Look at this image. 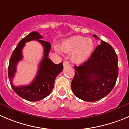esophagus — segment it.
I'll list each match as a JSON object with an SVG mask.
<instances>
[{"mask_svg": "<svg viewBox=\"0 0 129 129\" xmlns=\"http://www.w3.org/2000/svg\"><path fill=\"white\" fill-rule=\"evenodd\" d=\"M63 67H67V66H70V63H69L67 61H64L63 63Z\"/></svg>", "mask_w": 129, "mask_h": 129, "instance_id": "obj_1", "label": "esophagus"}]
</instances>
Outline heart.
<instances>
[{"label":"heart","mask_w":129,"mask_h":129,"mask_svg":"<svg viewBox=\"0 0 129 129\" xmlns=\"http://www.w3.org/2000/svg\"><path fill=\"white\" fill-rule=\"evenodd\" d=\"M60 48L63 52L71 53L73 61L81 63L85 62L92 55L94 43L92 39L76 36L65 39L61 43ZM55 50L58 52H60L58 47H55Z\"/></svg>","instance_id":"b5f03b06"}]
</instances>
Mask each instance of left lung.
Instances as JSON below:
<instances>
[{"label":"left lung","instance_id":"8db88e82","mask_svg":"<svg viewBox=\"0 0 129 129\" xmlns=\"http://www.w3.org/2000/svg\"><path fill=\"white\" fill-rule=\"evenodd\" d=\"M93 36L98 39L96 35ZM74 67L72 90L77 97L88 102L99 101L109 94L118 75L117 55L110 44L102 40L87 61Z\"/></svg>","mask_w":129,"mask_h":129}]
</instances>
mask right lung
Listing matches in <instances>:
<instances>
[{
    "label": "right lung",
    "instance_id": "obj_1",
    "mask_svg": "<svg viewBox=\"0 0 129 129\" xmlns=\"http://www.w3.org/2000/svg\"><path fill=\"white\" fill-rule=\"evenodd\" d=\"M43 36L37 32H32L21 39L13 51L8 67V76L11 86L15 93L21 98L28 101H38L43 99L50 94L54 87L56 77L63 69V63L55 64L48 58L51 44L41 40ZM36 40L44 47V56L40 64L37 75L30 84L25 86L15 87L12 84V79L16 71V66L22 59V49L25 42Z\"/></svg>",
    "mask_w": 129,
    "mask_h": 129
}]
</instances>
